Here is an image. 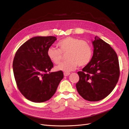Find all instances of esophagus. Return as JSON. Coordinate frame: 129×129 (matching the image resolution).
<instances>
[{
	"instance_id": "esophagus-1",
	"label": "esophagus",
	"mask_w": 129,
	"mask_h": 129,
	"mask_svg": "<svg viewBox=\"0 0 129 129\" xmlns=\"http://www.w3.org/2000/svg\"><path fill=\"white\" fill-rule=\"evenodd\" d=\"M70 74V73H67V72H65V73H64V75L65 76H69V75Z\"/></svg>"
}]
</instances>
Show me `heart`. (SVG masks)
<instances>
[{
    "instance_id": "heart-1",
    "label": "heart",
    "mask_w": 129,
    "mask_h": 129,
    "mask_svg": "<svg viewBox=\"0 0 129 129\" xmlns=\"http://www.w3.org/2000/svg\"><path fill=\"white\" fill-rule=\"evenodd\" d=\"M59 49L50 47L47 51V55L51 62L59 64L66 53L65 62L55 67L56 71L69 73L79 66H84L88 64L92 58L93 50L90 44L80 39L67 37L58 42Z\"/></svg>"
}]
</instances>
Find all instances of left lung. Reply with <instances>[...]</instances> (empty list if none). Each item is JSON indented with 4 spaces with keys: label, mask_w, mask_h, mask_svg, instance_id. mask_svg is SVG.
Wrapping results in <instances>:
<instances>
[{
    "label": "left lung",
    "mask_w": 129,
    "mask_h": 129,
    "mask_svg": "<svg viewBox=\"0 0 129 129\" xmlns=\"http://www.w3.org/2000/svg\"><path fill=\"white\" fill-rule=\"evenodd\" d=\"M93 53L90 62L82 71L76 85L80 95L89 101L108 96L116 87L120 76L117 54L110 45L96 36L92 41Z\"/></svg>",
    "instance_id": "obj_1"
}]
</instances>
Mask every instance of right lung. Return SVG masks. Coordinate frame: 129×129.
Instances as JSON below:
<instances>
[{
  "instance_id": "add662e5",
  "label": "right lung",
  "mask_w": 129,
  "mask_h": 129,
  "mask_svg": "<svg viewBox=\"0 0 129 129\" xmlns=\"http://www.w3.org/2000/svg\"><path fill=\"white\" fill-rule=\"evenodd\" d=\"M56 40L53 36L33 37L16 53L12 66L17 87L32 102L49 100L63 78L62 71L50 72L53 64L47 55V50Z\"/></svg>"
}]
</instances>
